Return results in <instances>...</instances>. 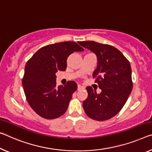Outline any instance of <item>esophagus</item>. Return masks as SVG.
<instances>
[{"label":"esophagus","instance_id":"obj_1","mask_svg":"<svg viewBox=\"0 0 152 152\" xmlns=\"http://www.w3.org/2000/svg\"><path fill=\"white\" fill-rule=\"evenodd\" d=\"M85 89V87L81 85H78V91H80V90H84Z\"/></svg>","mask_w":152,"mask_h":152}]
</instances>
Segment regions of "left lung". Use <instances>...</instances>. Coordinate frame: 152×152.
Segmentation results:
<instances>
[{
  "label": "left lung",
  "instance_id": "obj_1",
  "mask_svg": "<svg viewBox=\"0 0 152 152\" xmlns=\"http://www.w3.org/2000/svg\"><path fill=\"white\" fill-rule=\"evenodd\" d=\"M97 57V66L93 76L102 92L97 94L91 86L86 88L88 97L83 108L91 119L97 121L115 116L126 103L132 89L131 67L118 49L109 45L94 41L79 42Z\"/></svg>",
  "mask_w": 152,
  "mask_h": 152
}]
</instances>
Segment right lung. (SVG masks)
<instances>
[{
    "mask_svg": "<svg viewBox=\"0 0 152 152\" xmlns=\"http://www.w3.org/2000/svg\"><path fill=\"white\" fill-rule=\"evenodd\" d=\"M83 50L74 42L55 43L40 48L26 63L22 79L24 93L30 107L43 118H57L66 112L77 84L69 81L57 86L55 74L66 70L69 55Z\"/></svg>",
    "mask_w": 152,
    "mask_h": 152,
    "instance_id": "add662e5",
    "label": "right lung"
}]
</instances>
